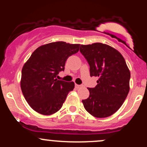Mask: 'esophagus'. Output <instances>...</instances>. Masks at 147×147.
<instances>
[{
    "mask_svg": "<svg viewBox=\"0 0 147 147\" xmlns=\"http://www.w3.org/2000/svg\"><path fill=\"white\" fill-rule=\"evenodd\" d=\"M81 87H82V85H78V84H75V88H80Z\"/></svg>",
    "mask_w": 147,
    "mask_h": 147,
    "instance_id": "1",
    "label": "esophagus"
}]
</instances>
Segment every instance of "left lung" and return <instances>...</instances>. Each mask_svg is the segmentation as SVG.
<instances>
[{"mask_svg":"<svg viewBox=\"0 0 147 147\" xmlns=\"http://www.w3.org/2000/svg\"><path fill=\"white\" fill-rule=\"evenodd\" d=\"M80 52L90 65V77L97 85L88 88L90 95L82 100L85 109L95 117H109L124 103L129 92L131 73L122 55L106 44L81 45Z\"/></svg>","mask_w":147,"mask_h":147,"instance_id":"1","label":"left lung"}]
</instances>
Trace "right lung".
Returning <instances> with one entry per match:
<instances>
[{
    "instance_id": "obj_1",
    "label": "right lung",
    "mask_w": 147,
    "mask_h": 147,
    "mask_svg": "<svg viewBox=\"0 0 147 147\" xmlns=\"http://www.w3.org/2000/svg\"><path fill=\"white\" fill-rule=\"evenodd\" d=\"M79 44L63 41L48 43L35 50L22 69L21 88L25 100L38 113L49 115L63 106L73 82L58 80L69 57L77 53Z\"/></svg>"
}]
</instances>
